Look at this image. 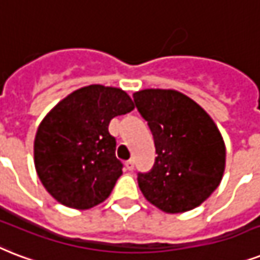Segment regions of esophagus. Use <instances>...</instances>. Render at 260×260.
I'll use <instances>...</instances> for the list:
<instances>
[{
	"label": "esophagus",
	"instance_id": "esophagus-1",
	"mask_svg": "<svg viewBox=\"0 0 260 260\" xmlns=\"http://www.w3.org/2000/svg\"><path fill=\"white\" fill-rule=\"evenodd\" d=\"M126 170L127 171L134 170V160H127V161H126Z\"/></svg>",
	"mask_w": 260,
	"mask_h": 260
}]
</instances>
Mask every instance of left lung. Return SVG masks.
Returning a JSON list of instances; mask_svg holds the SVG:
<instances>
[{
	"label": "left lung",
	"mask_w": 260,
	"mask_h": 260,
	"mask_svg": "<svg viewBox=\"0 0 260 260\" xmlns=\"http://www.w3.org/2000/svg\"><path fill=\"white\" fill-rule=\"evenodd\" d=\"M150 128L157 157L138 186L166 213H184L205 202L225 171V144L210 115L174 89H142L133 94Z\"/></svg>",
	"instance_id": "8db88e82"
}]
</instances>
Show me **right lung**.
<instances>
[{"label": "right lung", "instance_id": "1", "mask_svg": "<svg viewBox=\"0 0 260 260\" xmlns=\"http://www.w3.org/2000/svg\"><path fill=\"white\" fill-rule=\"evenodd\" d=\"M134 110L124 90L84 86L62 99L40 122L34 142L36 174L54 199L85 210L104 202L122 175L112 118Z\"/></svg>", "mask_w": 260, "mask_h": 260}]
</instances>
